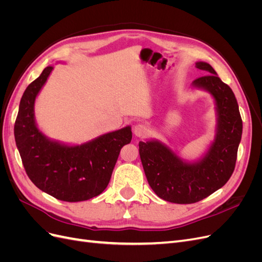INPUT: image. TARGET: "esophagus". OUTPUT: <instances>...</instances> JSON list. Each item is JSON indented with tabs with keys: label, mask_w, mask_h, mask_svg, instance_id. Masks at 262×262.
Returning <instances> with one entry per match:
<instances>
[{
	"label": "esophagus",
	"mask_w": 262,
	"mask_h": 262,
	"mask_svg": "<svg viewBox=\"0 0 262 262\" xmlns=\"http://www.w3.org/2000/svg\"><path fill=\"white\" fill-rule=\"evenodd\" d=\"M147 133V128L142 123H139V124H136L133 126V134L138 138H141L145 136V134Z\"/></svg>",
	"instance_id": "1"
}]
</instances>
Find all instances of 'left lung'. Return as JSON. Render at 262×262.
Listing matches in <instances>:
<instances>
[{"instance_id": "left-lung-1", "label": "left lung", "mask_w": 262, "mask_h": 262, "mask_svg": "<svg viewBox=\"0 0 262 262\" xmlns=\"http://www.w3.org/2000/svg\"><path fill=\"white\" fill-rule=\"evenodd\" d=\"M195 67L208 74L194 80L192 87L208 92L215 105V136L208 149L198 160L187 161L160 140L139 143L148 185L161 199L178 204L200 201L226 184L235 168L243 133L238 104L231 87L221 81L209 63L198 61Z\"/></svg>"}]
</instances>
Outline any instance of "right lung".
<instances>
[{"mask_svg": "<svg viewBox=\"0 0 262 262\" xmlns=\"http://www.w3.org/2000/svg\"><path fill=\"white\" fill-rule=\"evenodd\" d=\"M53 70L48 66L24 92L14 125L21 162L34 185L55 199L90 200L108 186L121 148L132 139L131 126L108 132L82 144L52 140L38 128L35 101Z\"/></svg>", "mask_w": 262, "mask_h": 262, "instance_id": "obj_1", "label": "right lung"}]
</instances>
